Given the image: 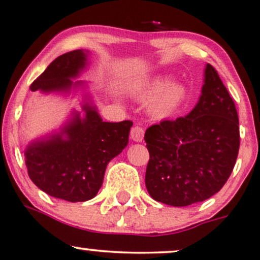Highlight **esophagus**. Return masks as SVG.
Wrapping results in <instances>:
<instances>
[{
  "instance_id": "1",
  "label": "esophagus",
  "mask_w": 260,
  "mask_h": 260,
  "mask_svg": "<svg viewBox=\"0 0 260 260\" xmlns=\"http://www.w3.org/2000/svg\"><path fill=\"white\" fill-rule=\"evenodd\" d=\"M144 128L140 127V126H136L133 127L132 129H131V138L134 141H143L144 139Z\"/></svg>"
}]
</instances>
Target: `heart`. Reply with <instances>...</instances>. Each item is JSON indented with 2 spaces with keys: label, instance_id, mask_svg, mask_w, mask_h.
Returning <instances> with one entry per match:
<instances>
[{
  "label": "heart",
  "instance_id": "obj_1",
  "mask_svg": "<svg viewBox=\"0 0 260 260\" xmlns=\"http://www.w3.org/2000/svg\"><path fill=\"white\" fill-rule=\"evenodd\" d=\"M137 96L140 100L151 101L150 110L154 115L166 116L172 113L179 106L185 97V88L179 84H168L162 78H156L147 81L137 91Z\"/></svg>",
  "mask_w": 260,
  "mask_h": 260
}]
</instances>
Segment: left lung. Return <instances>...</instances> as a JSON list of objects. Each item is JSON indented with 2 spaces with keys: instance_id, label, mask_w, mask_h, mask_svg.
<instances>
[{
  "instance_id": "8db88e82",
  "label": "left lung",
  "mask_w": 260,
  "mask_h": 260,
  "mask_svg": "<svg viewBox=\"0 0 260 260\" xmlns=\"http://www.w3.org/2000/svg\"><path fill=\"white\" fill-rule=\"evenodd\" d=\"M147 192L172 206L204 202L224 186L240 147L234 101L217 71L206 64L198 104L185 117L163 120L145 133Z\"/></svg>"
}]
</instances>
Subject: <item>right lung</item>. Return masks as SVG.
<instances>
[{
	"label": "right lung",
	"mask_w": 260,
	"mask_h": 260,
	"mask_svg": "<svg viewBox=\"0 0 260 260\" xmlns=\"http://www.w3.org/2000/svg\"><path fill=\"white\" fill-rule=\"evenodd\" d=\"M85 63L86 52H66L48 66L29 90L68 91L73 85L71 78L77 77ZM84 110L83 120L77 114L60 134L36 141L25 151L32 182L47 194L71 203L86 202L97 194L108 163L127 146L133 124L129 120L103 122L88 104Z\"/></svg>",
	"instance_id": "1"
}]
</instances>
